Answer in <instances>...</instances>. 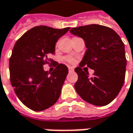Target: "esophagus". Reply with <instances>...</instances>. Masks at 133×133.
<instances>
[{
	"instance_id": "obj_1",
	"label": "esophagus",
	"mask_w": 133,
	"mask_h": 133,
	"mask_svg": "<svg viewBox=\"0 0 133 133\" xmlns=\"http://www.w3.org/2000/svg\"><path fill=\"white\" fill-rule=\"evenodd\" d=\"M68 71L71 72V71H74V68L73 67H68Z\"/></svg>"
}]
</instances>
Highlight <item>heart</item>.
<instances>
[{
    "label": "heart",
    "mask_w": 133,
    "mask_h": 133,
    "mask_svg": "<svg viewBox=\"0 0 133 133\" xmlns=\"http://www.w3.org/2000/svg\"><path fill=\"white\" fill-rule=\"evenodd\" d=\"M65 59L66 61H68V62H74V59H73L71 57H66Z\"/></svg>",
    "instance_id": "heart-1"
}]
</instances>
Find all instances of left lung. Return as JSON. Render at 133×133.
<instances>
[{"label": "left lung", "instance_id": "obj_1", "mask_svg": "<svg viewBox=\"0 0 133 133\" xmlns=\"http://www.w3.org/2000/svg\"><path fill=\"white\" fill-rule=\"evenodd\" d=\"M71 33L82 38L87 50L75 71L78 79L75 88L86 102L105 106L112 102L121 90L126 75L125 46L119 36L111 28L91 24L71 28ZM95 70L93 77L81 68Z\"/></svg>", "mask_w": 133, "mask_h": 133}]
</instances>
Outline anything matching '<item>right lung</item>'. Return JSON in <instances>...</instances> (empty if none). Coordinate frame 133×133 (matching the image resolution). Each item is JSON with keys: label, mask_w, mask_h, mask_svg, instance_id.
Masks as SVG:
<instances>
[{"label": "right lung", "mask_w": 133, "mask_h": 133, "mask_svg": "<svg viewBox=\"0 0 133 133\" xmlns=\"http://www.w3.org/2000/svg\"><path fill=\"white\" fill-rule=\"evenodd\" d=\"M70 27L54 29L35 26L25 32L14 45L9 62L10 83L17 97L34 111H42L58 100L68 73L66 65L55 63L53 71H45V64L55 63V44Z\"/></svg>", "instance_id": "1"}]
</instances>
